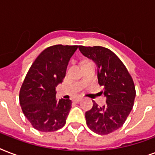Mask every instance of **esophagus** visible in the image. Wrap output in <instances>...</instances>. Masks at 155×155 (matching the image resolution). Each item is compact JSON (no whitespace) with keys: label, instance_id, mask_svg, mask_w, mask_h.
I'll return each mask as SVG.
<instances>
[{"label":"esophagus","instance_id":"esophagus-1","mask_svg":"<svg viewBox=\"0 0 155 155\" xmlns=\"http://www.w3.org/2000/svg\"><path fill=\"white\" fill-rule=\"evenodd\" d=\"M81 100H82V98H81V97H77V98H75V99H73V101L79 102V101H80Z\"/></svg>","mask_w":155,"mask_h":155}]
</instances>
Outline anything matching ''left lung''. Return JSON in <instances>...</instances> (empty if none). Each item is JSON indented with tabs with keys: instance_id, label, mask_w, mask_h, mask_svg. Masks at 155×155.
<instances>
[{
	"instance_id": "8db88e82",
	"label": "left lung",
	"mask_w": 155,
	"mask_h": 155,
	"mask_svg": "<svg viewBox=\"0 0 155 155\" xmlns=\"http://www.w3.org/2000/svg\"><path fill=\"white\" fill-rule=\"evenodd\" d=\"M80 52L97 66L98 83L104 87L106 104L93 106L85 113L90 130L108 134L121 127L132 110L136 91L131 75L120 59L108 48L79 46Z\"/></svg>"
}]
</instances>
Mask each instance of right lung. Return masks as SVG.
I'll list each match as a JSON object with an SVG mask.
<instances>
[{
    "label": "right lung",
    "instance_id": "1",
    "mask_svg": "<svg viewBox=\"0 0 155 155\" xmlns=\"http://www.w3.org/2000/svg\"><path fill=\"white\" fill-rule=\"evenodd\" d=\"M77 48L68 45L47 47L25 75L19 93L20 104L25 117L38 131H56L66 124L71 101L56 99L55 87L63 82L68 62Z\"/></svg>",
    "mask_w": 155,
    "mask_h": 155
}]
</instances>
